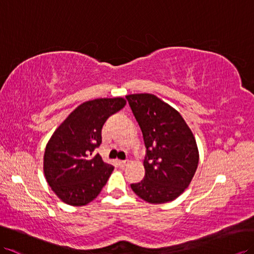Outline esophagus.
<instances>
[{"label":"esophagus","mask_w":254,"mask_h":254,"mask_svg":"<svg viewBox=\"0 0 254 254\" xmlns=\"http://www.w3.org/2000/svg\"><path fill=\"white\" fill-rule=\"evenodd\" d=\"M117 163H119V165L121 167H125V166H127L129 164L128 160H119V162H117Z\"/></svg>","instance_id":"obj_1"}]
</instances>
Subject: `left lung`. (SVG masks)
Returning <instances> with one entry per match:
<instances>
[{"label":"left lung","instance_id":"left-lung-1","mask_svg":"<svg viewBox=\"0 0 254 254\" xmlns=\"http://www.w3.org/2000/svg\"><path fill=\"white\" fill-rule=\"evenodd\" d=\"M126 98L146 147L144 179L131 184V190L150 203L175 200L189 187L198 166L194 134L181 114L158 97L133 94Z\"/></svg>","mask_w":254,"mask_h":254}]
</instances>
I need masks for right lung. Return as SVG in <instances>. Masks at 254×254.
<instances>
[{
	"instance_id": "1",
	"label": "right lung",
	"mask_w": 254,
	"mask_h": 254,
	"mask_svg": "<svg viewBox=\"0 0 254 254\" xmlns=\"http://www.w3.org/2000/svg\"><path fill=\"white\" fill-rule=\"evenodd\" d=\"M125 104L122 97L99 98L79 104L47 142L44 175L54 193L66 205H87L107 184L114 167L92 152L101 144L104 123Z\"/></svg>"
}]
</instances>
